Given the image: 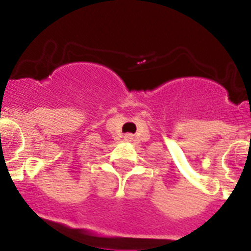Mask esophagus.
Segmentation results:
<instances>
[{
  "label": "esophagus",
  "instance_id": "1",
  "mask_svg": "<svg viewBox=\"0 0 251 251\" xmlns=\"http://www.w3.org/2000/svg\"><path fill=\"white\" fill-rule=\"evenodd\" d=\"M126 139H133V137H131V135H130V134H126Z\"/></svg>",
  "mask_w": 251,
  "mask_h": 251
}]
</instances>
